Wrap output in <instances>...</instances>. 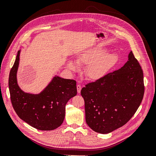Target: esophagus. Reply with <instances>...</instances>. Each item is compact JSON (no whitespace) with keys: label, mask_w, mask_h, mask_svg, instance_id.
I'll return each instance as SVG.
<instances>
[{"label":"esophagus","mask_w":156,"mask_h":156,"mask_svg":"<svg viewBox=\"0 0 156 156\" xmlns=\"http://www.w3.org/2000/svg\"><path fill=\"white\" fill-rule=\"evenodd\" d=\"M76 88H77V92L78 93H80L81 92V87L80 85H77L76 86Z\"/></svg>","instance_id":"34e87169"}]
</instances>
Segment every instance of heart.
Returning <instances> with one entry per match:
<instances>
[{
  "instance_id": "b5f03b06",
  "label": "heart",
  "mask_w": 156,
  "mask_h": 156,
  "mask_svg": "<svg viewBox=\"0 0 156 156\" xmlns=\"http://www.w3.org/2000/svg\"><path fill=\"white\" fill-rule=\"evenodd\" d=\"M108 50L99 48H90L80 53L75 62L69 61L67 67L71 71H76L78 65L88 64L85 69L87 76L91 80L101 78L106 74L117 62V56L114 54H107Z\"/></svg>"
}]
</instances>
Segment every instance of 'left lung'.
<instances>
[{
    "label": "left lung",
    "mask_w": 156,
    "mask_h": 156,
    "mask_svg": "<svg viewBox=\"0 0 156 156\" xmlns=\"http://www.w3.org/2000/svg\"><path fill=\"white\" fill-rule=\"evenodd\" d=\"M144 92L143 71L130 51L123 67L82 88L87 125L102 134L123 126L137 110Z\"/></svg>",
    "instance_id": "8db88e82"
}]
</instances>
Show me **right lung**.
Wrapping results in <instances>:
<instances>
[{
    "label": "right lung",
    "mask_w": 156,
    "mask_h": 156,
    "mask_svg": "<svg viewBox=\"0 0 156 156\" xmlns=\"http://www.w3.org/2000/svg\"><path fill=\"white\" fill-rule=\"evenodd\" d=\"M20 51L17 52L9 78L12 106L19 117L30 126L40 130H54L64 121L67 102L77 94L76 82L55 75L40 93L24 92L17 80Z\"/></svg>",
    "instance_id": "add662e5"
}]
</instances>
